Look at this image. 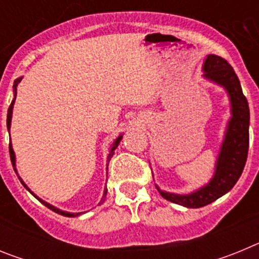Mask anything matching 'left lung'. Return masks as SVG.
<instances>
[{
    "label": "left lung",
    "mask_w": 259,
    "mask_h": 259,
    "mask_svg": "<svg viewBox=\"0 0 259 259\" xmlns=\"http://www.w3.org/2000/svg\"><path fill=\"white\" fill-rule=\"evenodd\" d=\"M203 70L205 77L227 89L232 104V118L222 145L214 178L206 187L185 196L163 192L157 187L163 198L191 209L206 206L232 189L245 167L249 150V105L232 66L222 57L210 54Z\"/></svg>",
    "instance_id": "8db88e82"
}]
</instances>
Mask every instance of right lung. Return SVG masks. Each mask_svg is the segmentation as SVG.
Masks as SVG:
<instances>
[{"mask_svg":"<svg viewBox=\"0 0 259 259\" xmlns=\"http://www.w3.org/2000/svg\"><path fill=\"white\" fill-rule=\"evenodd\" d=\"M20 80H22V79H18L17 81H15V84H14V88H15V91H17V85H18V83H19ZM15 96H17V92H15ZM14 102H15V100H14V101L11 102V105H10V106H9V110H8V119H6V124H8V131H9V130H10L11 114H13V106H14ZM120 140H122V136H119L118 139H116L115 143H114V146H113V148H111V152H110L109 157H107V159H109V161H110V158L113 157L114 150H115V148H116V146H118L119 141H120ZM9 152H10V159H11V163H13L14 170H15V172H17V168H15V154H14V150H13V148H11V144H9ZM18 178H19V176H18ZM19 180H20V183H22V184L24 185V187H26V188H27V185L24 184V183H23V180L20 179V178H19ZM27 189H28V188H27ZM28 191H29V189H28ZM29 192H31V191H29ZM31 193H32V192H31ZM106 193H107V189L105 188V191H104V197H105V196H106ZM32 194H33V193H32ZM33 196H35V194H33ZM35 197H36V196H35ZM36 198H37V197H36ZM37 200L40 201L41 203H44L45 206L49 207L50 210H53V211H54V212H58V214L63 215V217H77V215H80V212H76V214H72V212L62 211V210H59V209H57V207L52 206V205H49V203H47V202H45V201L40 200V198H37Z\"/></svg>","mask_w":259,"mask_h":259,"instance_id":"obj_1","label":"right lung"}]
</instances>
